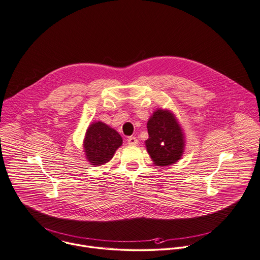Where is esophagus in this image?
I'll list each match as a JSON object with an SVG mask.
<instances>
[{"label":"esophagus","instance_id":"esophagus-1","mask_svg":"<svg viewBox=\"0 0 260 260\" xmlns=\"http://www.w3.org/2000/svg\"><path fill=\"white\" fill-rule=\"evenodd\" d=\"M127 144H128V145H137V144H138L137 138H135V137H129V138L127 139Z\"/></svg>","mask_w":260,"mask_h":260}]
</instances>
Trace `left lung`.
I'll use <instances>...</instances> for the list:
<instances>
[{
  "mask_svg": "<svg viewBox=\"0 0 260 260\" xmlns=\"http://www.w3.org/2000/svg\"><path fill=\"white\" fill-rule=\"evenodd\" d=\"M147 127L149 139L146 146L155 164L167 166L177 162L183 153L184 142L181 127L173 114L159 109L149 119Z\"/></svg>",
  "mask_w": 260,
  "mask_h": 260,
  "instance_id": "1",
  "label": "left lung"
}]
</instances>
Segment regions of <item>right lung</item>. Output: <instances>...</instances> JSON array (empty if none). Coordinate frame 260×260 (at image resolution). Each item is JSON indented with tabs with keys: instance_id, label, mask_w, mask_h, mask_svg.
I'll return each instance as SVG.
<instances>
[{
	"instance_id": "obj_1",
	"label": "right lung",
	"mask_w": 260,
	"mask_h": 260,
	"mask_svg": "<svg viewBox=\"0 0 260 260\" xmlns=\"http://www.w3.org/2000/svg\"><path fill=\"white\" fill-rule=\"evenodd\" d=\"M121 144L122 139L115 129L98 121L89 126L84 148L87 159L92 165H102L112 159Z\"/></svg>"
}]
</instances>
